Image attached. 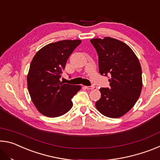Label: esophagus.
I'll list each match as a JSON object with an SVG mask.
<instances>
[{"label":"esophagus","mask_w":160,"mask_h":160,"mask_svg":"<svg viewBox=\"0 0 160 160\" xmlns=\"http://www.w3.org/2000/svg\"><path fill=\"white\" fill-rule=\"evenodd\" d=\"M85 88L86 89H88V90H92V89L94 88V85H91V86H85Z\"/></svg>","instance_id":"obj_1"}]
</instances>
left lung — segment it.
I'll use <instances>...</instances> for the list:
<instances>
[{"label": "left lung", "mask_w": 160, "mask_h": 160, "mask_svg": "<svg viewBox=\"0 0 160 160\" xmlns=\"http://www.w3.org/2000/svg\"><path fill=\"white\" fill-rule=\"evenodd\" d=\"M98 54L102 75L111 76L110 88H100L101 98L95 103L99 112L110 118L121 117L134 106L142 87L138 58L125 43L111 37L92 39Z\"/></svg>", "instance_id": "8db88e82"}]
</instances>
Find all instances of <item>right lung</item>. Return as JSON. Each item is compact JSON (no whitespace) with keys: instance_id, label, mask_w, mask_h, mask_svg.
I'll return each mask as SVG.
<instances>
[{"instance_id":"1","label":"right lung","mask_w":160,"mask_h":160,"mask_svg":"<svg viewBox=\"0 0 160 160\" xmlns=\"http://www.w3.org/2000/svg\"><path fill=\"white\" fill-rule=\"evenodd\" d=\"M81 40H63L44 46L35 54L28 75V88L37 110L58 117L71 109V99L80 85L63 84L60 78L67 60Z\"/></svg>"}]
</instances>
